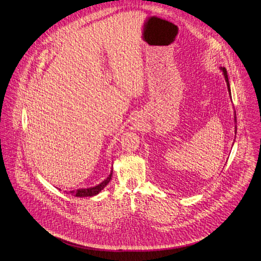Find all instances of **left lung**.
<instances>
[{
	"label": "left lung",
	"instance_id": "1",
	"mask_svg": "<svg viewBox=\"0 0 261 261\" xmlns=\"http://www.w3.org/2000/svg\"><path fill=\"white\" fill-rule=\"evenodd\" d=\"M222 70H223V74L225 76V80L227 82V86H228V91L230 92V84H229V79H228V75H227V69L225 67H222Z\"/></svg>",
	"mask_w": 261,
	"mask_h": 261
}]
</instances>
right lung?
Masks as SVG:
<instances>
[{
  "mask_svg": "<svg viewBox=\"0 0 261 261\" xmlns=\"http://www.w3.org/2000/svg\"><path fill=\"white\" fill-rule=\"evenodd\" d=\"M111 176H112V172L107 177V179H105L103 182H101L97 186L90 187V188H80V189H77V191H72V192H69L67 194H72L75 197H92V196H96L109 183V181L111 179Z\"/></svg>",
  "mask_w": 261,
  "mask_h": 261,
  "instance_id": "add662e5",
  "label": "right lung"
}]
</instances>
